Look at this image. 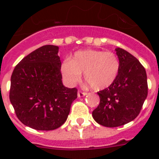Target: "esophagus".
I'll list each match as a JSON object with an SVG mask.
<instances>
[{"instance_id": "1", "label": "esophagus", "mask_w": 159, "mask_h": 159, "mask_svg": "<svg viewBox=\"0 0 159 159\" xmlns=\"http://www.w3.org/2000/svg\"><path fill=\"white\" fill-rule=\"evenodd\" d=\"M87 95L86 92H83L81 91H79L78 93H77V95H78L79 98H81V97H84Z\"/></svg>"}]
</instances>
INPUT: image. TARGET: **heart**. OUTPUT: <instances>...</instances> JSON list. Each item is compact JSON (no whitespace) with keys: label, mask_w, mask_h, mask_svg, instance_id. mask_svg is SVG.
<instances>
[{"label":"heart","mask_w":159,"mask_h":159,"mask_svg":"<svg viewBox=\"0 0 159 159\" xmlns=\"http://www.w3.org/2000/svg\"><path fill=\"white\" fill-rule=\"evenodd\" d=\"M120 69V63L116 54L102 50L87 49L78 51L71 59H65L60 71L68 85L73 86L84 79L96 91L104 90L116 81Z\"/></svg>","instance_id":"1"}]
</instances>
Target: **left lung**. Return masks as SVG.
<instances>
[{
  "instance_id": "8db88e82",
  "label": "left lung",
  "mask_w": 159,
  "mask_h": 159,
  "mask_svg": "<svg viewBox=\"0 0 159 159\" xmlns=\"http://www.w3.org/2000/svg\"><path fill=\"white\" fill-rule=\"evenodd\" d=\"M120 69L111 86L99 91V106L92 117L99 124L116 127L134 120L147 96L145 68L134 56L120 48H116Z\"/></svg>"
}]
</instances>
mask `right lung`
Listing matches in <instances>:
<instances>
[{
	"instance_id": "obj_1",
	"label": "right lung",
	"mask_w": 159,
	"mask_h": 159,
	"mask_svg": "<svg viewBox=\"0 0 159 159\" xmlns=\"http://www.w3.org/2000/svg\"><path fill=\"white\" fill-rule=\"evenodd\" d=\"M58 52V46L39 48L22 59L11 76L9 99L16 116L35 130L62 126L77 98L76 88L63 84Z\"/></svg>"
}]
</instances>
